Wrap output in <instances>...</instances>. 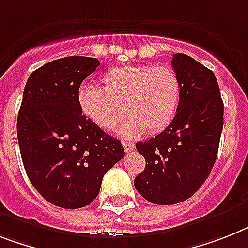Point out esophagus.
Masks as SVG:
<instances>
[{"label": "esophagus", "mask_w": 248, "mask_h": 248, "mask_svg": "<svg viewBox=\"0 0 248 248\" xmlns=\"http://www.w3.org/2000/svg\"><path fill=\"white\" fill-rule=\"evenodd\" d=\"M123 147H124V151L126 153L132 152L133 148H134V144L132 142H123Z\"/></svg>", "instance_id": "esophagus-1"}]
</instances>
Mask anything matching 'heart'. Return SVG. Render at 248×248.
<instances>
[{"instance_id": "obj_1", "label": "heart", "mask_w": 248, "mask_h": 248, "mask_svg": "<svg viewBox=\"0 0 248 248\" xmlns=\"http://www.w3.org/2000/svg\"><path fill=\"white\" fill-rule=\"evenodd\" d=\"M101 86H79V110L104 130L115 128L125 111L129 118L119 129L124 138H137L144 132H162L175 119L179 109V76L165 65H119L102 75Z\"/></svg>"}]
</instances>
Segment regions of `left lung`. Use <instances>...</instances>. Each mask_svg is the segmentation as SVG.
Listing matches in <instances>:
<instances>
[{
    "label": "left lung",
    "mask_w": 248,
    "mask_h": 248,
    "mask_svg": "<svg viewBox=\"0 0 248 248\" xmlns=\"http://www.w3.org/2000/svg\"><path fill=\"white\" fill-rule=\"evenodd\" d=\"M181 83L175 119L146 142L136 144L146 169L134 179L137 191L148 202L172 205L199 190L217 159L223 129V106L214 73L190 55L171 61Z\"/></svg>",
    "instance_id": "obj_1"
}]
</instances>
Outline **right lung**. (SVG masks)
Wrapping results in <instances>:
<instances>
[{
	"label": "right lung",
	"instance_id": "add662e5",
	"mask_svg": "<svg viewBox=\"0 0 248 248\" xmlns=\"http://www.w3.org/2000/svg\"><path fill=\"white\" fill-rule=\"evenodd\" d=\"M100 65L90 57H65L29 76L17 116L26 175L54 205L78 209L99 195L102 177L124 157L118 139L83 116L77 91Z\"/></svg>",
	"mask_w": 248,
	"mask_h": 248
}]
</instances>
